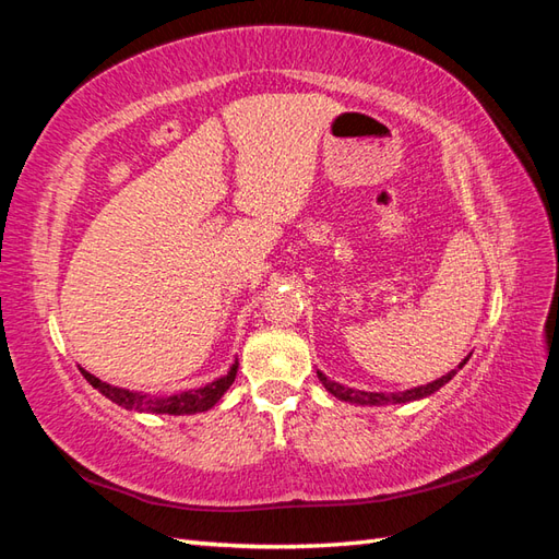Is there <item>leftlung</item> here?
Instances as JSON below:
<instances>
[{"instance_id": "obj_1", "label": "left lung", "mask_w": 559, "mask_h": 559, "mask_svg": "<svg viewBox=\"0 0 559 559\" xmlns=\"http://www.w3.org/2000/svg\"><path fill=\"white\" fill-rule=\"evenodd\" d=\"M466 362H468V358L463 360V362L456 367V370H451L449 374L435 379V382L425 384V386H415V389H408V391H399V394H377V391L348 389V386H343V384H338V382H331V379L324 377L322 372H317V374H319V382H322V384L326 386L329 394H334V396L341 399V401L360 403V406H384V403H408V401H418V399H425V396L435 394V391H437L439 386H444V384L449 382V379L454 377Z\"/></svg>"}]
</instances>
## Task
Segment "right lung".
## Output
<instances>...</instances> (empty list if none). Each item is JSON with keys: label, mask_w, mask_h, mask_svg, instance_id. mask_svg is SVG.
Instances as JSON below:
<instances>
[{"label": "right lung", "mask_w": 559, "mask_h": 559, "mask_svg": "<svg viewBox=\"0 0 559 559\" xmlns=\"http://www.w3.org/2000/svg\"><path fill=\"white\" fill-rule=\"evenodd\" d=\"M79 370H81L83 377H86V382L93 389H98L105 399H110L112 403H117V406H122L127 411L192 415V413H204V411L216 406L218 399L235 382L237 362L230 367L228 374L216 379V382H211L206 386H199V389L180 391V394H173V396H151V394H144V391H129V389H122V386H112L108 382H103V379L93 377L91 372L83 370V367H79Z\"/></svg>", "instance_id": "1"}]
</instances>
